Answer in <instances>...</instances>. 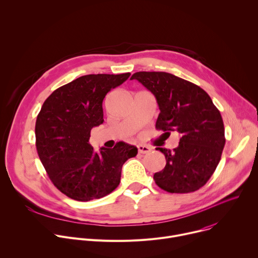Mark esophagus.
Returning <instances> with one entry per match:
<instances>
[{
	"label": "esophagus",
	"instance_id": "34e87169",
	"mask_svg": "<svg viewBox=\"0 0 258 258\" xmlns=\"http://www.w3.org/2000/svg\"><path fill=\"white\" fill-rule=\"evenodd\" d=\"M138 150L141 154H148L151 152L152 148L149 146H146V145H138Z\"/></svg>",
	"mask_w": 258,
	"mask_h": 258
}]
</instances>
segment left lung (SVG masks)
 I'll return each instance as SVG.
<instances>
[{
  "label": "left lung",
  "instance_id": "1",
  "mask_svg": "<svg viewBox=\"0 0 258 258\" xmlns=\"http://www.w3.org/2000/svg\"><path fill=\"white\" fill-rule=\"evenodd\" d=\"M156 98L160 113L156 128L168 138L179 135L176 148H156L166 159L154 174L156 185L168 193H191L213 174L226 144L224 121L209 95L197 85L162 71L132 76Z\"/></svg>",
  "mask_w": 258,
  "mask_h": 258
}]
</instances>
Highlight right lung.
<instances>
[{"label": "right lung", "instance_id": "right-lung-1", "mask_svg": "<svg viewBox=\"0 0 258 258\" xmlns=\"http://www.w3.org/2000/svg\"><path fill=\"white\" fill-rule=\"evenodd\" d=\"M131 76L88 75L55 90L35 122V146L54 186L77 201L102 198L120 182L123 163L138 154L124 142L94 151L91 130L103 123L102 103L108 92Z\"/></svg>", "mask_w": 258, "mask_h": 258}]
</instances>
